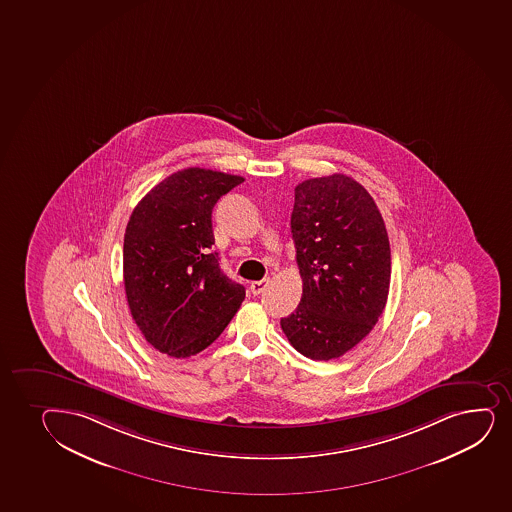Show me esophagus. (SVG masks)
Masks as SVG:
<instances>
[{"label":"esophagus","instance_id":"esophagus-1","mask_svg":"<svg viewBox=\"0 0 512 512\" xmlns=\"http://www.w3.org/2000/svg\"><path fill=\"white\" fill-rule=\"evenodd\" d=\"M270 284V279H262V281H255L250 284V291H252L253 294H260L264 293L265 289H267V286Z\"/></svg>","mask_w":512,"mask_h":512}]
</instances>
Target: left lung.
<instances>
[{"instance_id": "1", "label": "left lung", "mask_w": 512, "mask_h": 512, "mask_svg": "<svg viewBox=\"0 0 512 512\" xmlns=\"http://www.w3.org/2000/svg\"><path fill=\"white\" fill-rule=\"evenodd\" d=\"M291 233L303 294L282 332L313 361L344 356L373 330L390 291V240L378 206L334 173L294 189Z\"/></svg>"}]
</instances>
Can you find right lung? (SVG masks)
Here are the masks:
<instances>
[{
	"instance_id": "1",
	"label": "right lung",
	"mask_w": 512,
	"mask_h": 512,
	"mask_svg": "<svg viewBox=\"0 0 512 512\" xmlns=\"http://www.w3.org/2000/svg\"><path fill=\"white\" fill-rule=\"evenodd\" d=\"M245 178L185 168L134 207L124 235L127 305L144 339L190 357L218 339L245 299L213 252V207Z\"/></svg>"
}]
</instances>
